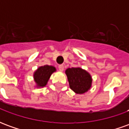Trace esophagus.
Here are the masks:
<instances>
[{
  "instance_id": "esophagus-1",
  "label": "esophagus",
  "mask_w": 129,
  "mask_h": 129,
  "mask_svg": "<svg viewBox=\"0 0 129 129\" xmlns=\"http://www.w3.org/2000/svg\"><path fill=\"white\" fill-rule=\"evenodd\" d=\"M59 70L62 72L63 70H64V66H63V65H59Z\"/></svg>"
}]
</instances>
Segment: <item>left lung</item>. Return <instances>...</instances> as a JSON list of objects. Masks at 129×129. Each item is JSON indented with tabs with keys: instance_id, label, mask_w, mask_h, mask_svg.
<instances>
[{
	"instance_id": "1",
	"label": "left lung",
	"mask_w": 129,
	"mask_h": 129,
	"mask_svg": "<svg viewBox=\"0 0 129 129\" xmlns=\"http://www.w3.org/2000/svg\"><path fill=\"white\" fill-rule=\"evenodd\" d=\"M69 86L77 94H84L90 89L92 79L89 73L81 68H67L66 71Z\"/></svg>"
}]
</instances>
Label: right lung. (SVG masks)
Wrapping results in <instances>:
<instances>
[{
    "label": "right lung",
    "mask_w": 129,
    "mask_h": 129,
    "mask_svg": "<svg viewBox=\"0 0 129 129\" xmlns=\"http://www.w3.org/2000/svg\"><path fill=\"white\" fill-rule=\"evenodd\" d=\"M56 68L48 65H45L38 68L35 70L33 75L36 87L37 88L45 87L48 84V80L50 79L52 74L56 72Z\"/></svg>",
    "instance_id": "obj_1"
}]
</instances>
